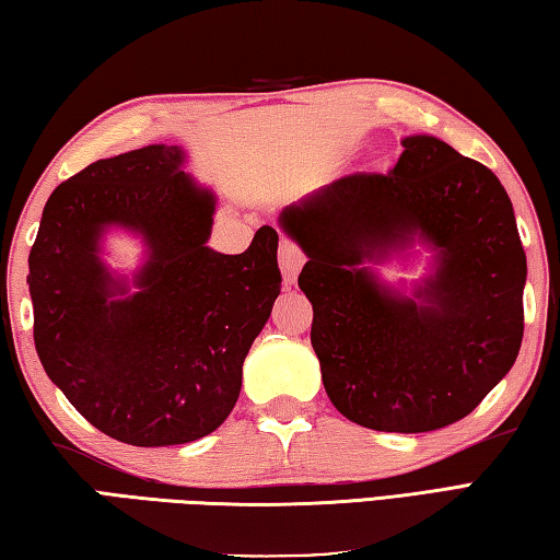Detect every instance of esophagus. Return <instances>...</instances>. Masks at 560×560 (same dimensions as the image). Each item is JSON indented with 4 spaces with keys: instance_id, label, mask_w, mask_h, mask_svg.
I'll use <instances>...</instances> for the list:
<instances>
[{
    "instance_id": "1",
    "label": "esophagus",
    "mask_w": 560,
    "mask_h": 560,
    "mask_svg": "<svg viewBox=\"0 0 560 560\" xmlns=\"http://www.w3.org/2000/svg\"><path fill=\"white\" fill-rule=\"evenodd\" d=\"M303 264H306V257H303V252L293 245L291 240H281V247H279V269H281V277H283V287H293L296 283V277Z\"/></svg>"
}]
</instances>
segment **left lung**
Here are the masks:
<instances>
[{"mask_svg":"<svg viewBox=\"0 0 560 560\" xmlns=\"http://www.w3.org/2000/svg\"><path fill=\"white\" fill-rule=\"evenodd\" d=\"M386 174H348L287 206L279 228L308 261L311 345L323 386L364 429L425 433L465 419L512 370L526 254L490 168L431 135L401 139ZM432 252L406 288L376 267Z\"/></svg>","mask_w":560,"mask_h":560,"instance_id":"1","label":"left lung"}]
</instances>
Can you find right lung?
Wrapping results in <instances>:
<instances>
[{"mask_svg": "<svg viewBox=\"0 0 560 560\" xmlns=\"http://www.w3.org/2000/svg\"><path fill=\"white\" fill-rule=\"evenodd\" d=\"M186 161L166 144L95 161L50 192L28 254L48 380L95 429L139 448L198 441L228 419L281 291L273 228L242 254L208 247L218 198ZM112 229L145 247L129 278L102 259Z\"/></svg>", "mask_w": 560, "mask_h": 560, "instance_id": "right-lung-1", "label": "right lung"}]
</instances>
